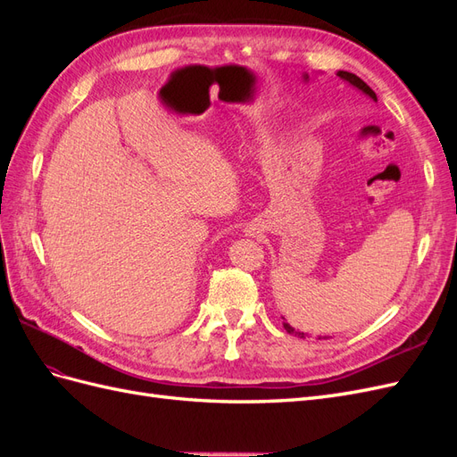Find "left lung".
I'll return each instance as SVG.
<instances>
[{
    "instance_id": "8db88e82",
    "label": "left lung",
    "mask_w": 457,
    "mask_h": 457,
    "mask_svg": "<svg viewBox=\"0 0 457 457\" xmlns=\"http://www.w3.org/2000/svg\"><path fill=\"white\" fill-rule=\"evenodd\" d=\"M337 76L341 78V79H345V81H347V84H351L353 87H356V89H361L364 95H368L370 96V99H373V101H376L378 103V95L376 93H373V89L366 84V81H362L361 78H358L356 74H351V72H345V71H339L337 72ZM303 79H309V74H305V76H303ZM284 328H286V331H287V334H294V336H297V337H303V339H305V336L307 334H303V331H297L295 328H292V326H289L287 322H284Z\"/></svg>"
}]
</instances>
